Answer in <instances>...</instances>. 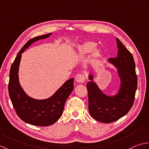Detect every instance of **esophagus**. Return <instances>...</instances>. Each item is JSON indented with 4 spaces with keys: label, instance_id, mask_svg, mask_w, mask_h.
Listing matches in <instances>:
<instances>
[{
    "label": "esophagus",
    "instance_id": "1",
    "mask_svg": "<svg viewBox=\"0 0 149 149\" xmlns=\"http://www.w3.org/2000/svg\"><path fill=\"white\" fill-rule=\"evenodd\" d=\"M75 80L78 83H84L86 81V76L83 74H78L76 77Z\"/></svg>",
    "mask_w": 149,
    "mask_h": 149
}]
</instances>
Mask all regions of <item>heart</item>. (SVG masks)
Returning <instances> with one entry per match:
<instances>
[{
	"label": "heart",
	"instance_id": "1",
	"mask_svg": "<svg viewBox=\"0 0 149 149\" xmlns=\"http://www.w3.org/2000/svg\"><path fill=\"white\" fill-rule=\"evenodd\" d=\"M97 46V44L94 42H86L81 44L79 47L78 49V55L80 57H83L86 55H88L91 53L92 51L93 57L94 58H98L101 54V50L98 48H95Z\"/></svg>",
	"mask_w": 149,
	"mask_h": 149
}]
</instances>
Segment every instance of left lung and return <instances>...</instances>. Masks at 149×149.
<instances>
[{"label":"left lung","instance_id":"1","mask_svg":"<svg viewBox=\"0 0 149 149\" xmlns=\"http://www.w3.org/2000/svg\"><path fill=\"white\" fill-rule=\"evenodd\" d=\"M118 56L110 58L109 63L117 68L121 84L117 95L110 96L105 95L93 81L90 74L91 81L87 84L90 115L97 121L109 123L119 120L128 113L134 101L137 89V75L135 62L132 54L116 38Z\"/></svg>","mask_w":149,"mask_h":149}]
</instances>
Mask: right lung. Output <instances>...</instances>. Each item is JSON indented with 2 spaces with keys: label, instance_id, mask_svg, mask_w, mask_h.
I'll use <instances>...</instances> for the list:
<instances>
[{
  "label": "right lung",
  "instance_id": "1",
  "mask_svg": "<svg viewBox=\"0 0 149 149\" xmlns=\"http://www.w3.org/2000/svg\"><path fill=\"white\" fill-rule=\"evenodd\" d=\"M51 34L36 36L27 42L17 54L10 69L8 91L13 108L21 120L33 125L45 127L57 121L63 113L67 99L74 89V78H71L49 98L36 100L27 95L20 86L18 74L22 53L35 42L48 38Z\"/></svg>",
  "mask_w": 149,
  "mask_h": 149
}]
</instances>
